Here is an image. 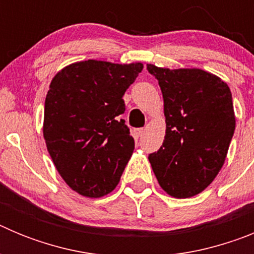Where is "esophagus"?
I'll list each match as a JSON object with an SVG mask.
<instances>
[{"label":"esophagus","instance_id":"esophagus-1","mask_svg":"<svg viewBox=\"0 0 254 254\" xmlns=\"http://www.w3.org/2000/svg\"><path fill=\"white\" fill-rule=\"evenodd\" d=\"M132 133H133L134 137H141L143 133H145V129L143 128H134L133 131H132Z\"/></svg>","mask_w":254,"mask_h":254}]
</instances>
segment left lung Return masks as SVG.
<instances>
[{
    "mask_svg": "<svg viewBox=\"0 0 254 254\" xmlns=\"http://www.w3.org/2000/svg\"><path fill=\"white\" fill-rule=\"evenodd\" d=\"M163 93L167 131L163 146L149 155L159 185L188 198L219 174L235 129L232 91L199 68L169 69L147 64Z\"/></svg>",
    "mask_w": 254,
    "mask_h": 254,
    "instance_id": "8db88e82",
    "label": "left lung"
}]
</instances>
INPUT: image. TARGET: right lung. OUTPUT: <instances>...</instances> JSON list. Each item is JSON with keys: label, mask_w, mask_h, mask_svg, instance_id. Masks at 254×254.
I'll use <instances>...</instances> for the list:
<instances>
[{"label": "right lung", "mask_w": 254, "mask_h": 254, "mask_svg": "<svg viewBox=\"0 0 254 254\" xmlns=\"http://www.w3.org/2000/svg\"><path fill=\"white\" fill-rule=\"evenodd\" d=\"M143 64L81 61L53 77L44 104L43 136L56 169L78 194L98 198L120 183L134 140L121 120L126 90Z\"/></svg>", "instance_id": "obj_1"}]
</instances>
